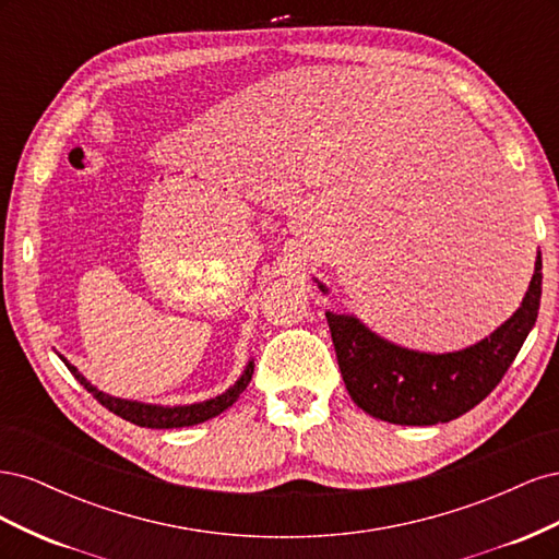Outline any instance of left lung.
Segmentation results:
<instances>
[{
    "mask_svg": "<svg viewBox=\"0 0 559 559\" xmlns=\"http://www.w3.org/2000/svg\"><path fill=\"white\" fill-rule=\"evenodd\" d=\"M60 359L64 361V366L70 368V373L83 384V389H88V392L105 405L107 411H111L114 415L123 417L132 425L138 427H148V429H179V427H193L200 425V421H207L216 415H222L224 411H228L230 405L240 399V394L247 389L251 376H253V361L247 364L245 373L240 376V380L235 382L230 389H226L224 394H218L210 401H202V403H191V405H154V403H140V401H128V399H116L109 396L105 392H99L97 386H93L86 378H83L79 370L67 361L62 354Z\"/></svg>",
    "mask_w": 559,
    "mask_h": 559,
    "instance_id": "obj_1",
    "label": "left lung"
}]
</instances>
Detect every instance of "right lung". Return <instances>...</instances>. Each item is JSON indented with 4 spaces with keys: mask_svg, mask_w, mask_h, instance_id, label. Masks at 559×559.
<instances>
[{
    "mask_svg": "<svg viewBox=\"0 0 559 559\" xmlns=\"http://www.w3.org/2000/svg\"><path fill=\"white\" fill-rule=\"evenodd\" d=\"M319 289L329 294L321 282ZM540 306V251L530 289L509 321L460 352L431 354L384 341L357 317L326 312L352 401L378 419L431 427L462 417L492 392L530 335Z\"/></svg>",
    "mask_w": 559,
    "mask_h": 559,
    "instance_id": "add662e5",
    "label": "right lung"
}]
</instances>
